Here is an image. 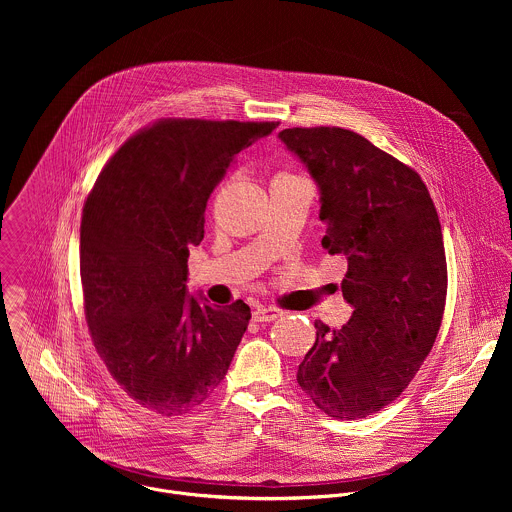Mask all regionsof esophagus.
<instances>
[{"mask_svg":"<svg viewBox=\"0 0 512 512\" xmlns=\"http://www.w3.org/2000/svg\"><path fill=\"white\" fill-rule=\"evenodd\" d=\"M282 317V311L276 309V307H258L254 313H252V319L256 323H270L274 319Z\"/></svg>","mask_w":512,"mask_h":512,"instance_id":"1","label":"esophagus"}]
</instances>
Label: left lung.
I'll return each mask as SVG.
<instances>
[{"instance_id": "8db88e82", "label": "left lung", "mask_w": 512, "mask_h": 512, "mask_svg": "<svg viewBox=\"0 0 512 512\" xmlns=\"http://www.w3.org/2000/svg\"><path fill=\"white\" fill-rule=\"evenodd\" d=\"M319 187L321 244L347 258L341 329L315 321L297 370L301 390L331 418L359 420L396 400L438 337L447 264L438 211L420 175L343 128L278 134Z\"/></svg>"}]
</instances>
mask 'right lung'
<instances>
[{
    "label": "right lung",
    "mask_w": 512,
    "mask_h": 512,
    "mask_svg": "<svg viewBox=\"0 0 512 512\" xmlns=\"http://www.w3.org/2000/svg\"><path fill=\"white\" fill-rule=\"evenodd\" d=\"M276 122L161 120L102 169L80 222V280L92 343L124 392L163 416L205 402L248 327L238 299L187 292L189 248L234 157Z\"/></svg>",
    "instance_id": "obj_1"
}]
</instances>
